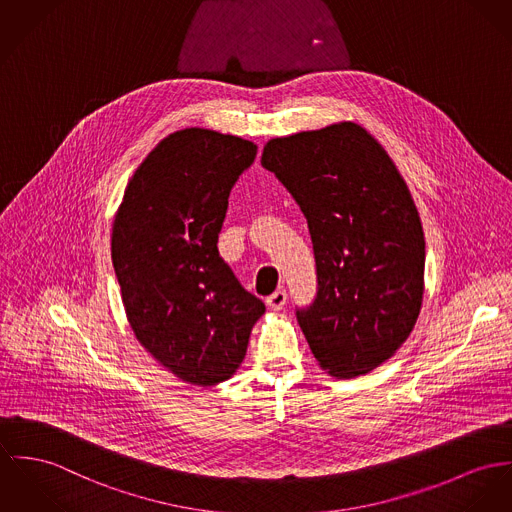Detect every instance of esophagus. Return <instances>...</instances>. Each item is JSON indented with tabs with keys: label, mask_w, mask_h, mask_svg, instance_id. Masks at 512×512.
Here are the masks:
<instances>
[{
	"label": "esophagus",
	"mask_w": 512,
	"mask_h": 512,
	"mask_svg": "<svg viewBox=\"0 0 512 512\" xmlns=\"http://www.w3.org/2000/svg\"><path fill=\"white\" fill-rule=\"evenodd\" d=\"M286 298H288L286 290L278 288L276 292H273V294L267 298V306H269V308H273V310H282V306L286 304Z\"/></svg>",
	"instance_id": "34e87169"
}]
</instances>
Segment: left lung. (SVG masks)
I'll return each instance as SVG.
<instances>
[{
    "instance_id": "obj_1",
    "label": "left lung",
    "mask_w": 512,
    "mask_h": 512,
    "mask_svg": "<svg viewBox=\"0 0 512 512\" xmlns=\"http://www.w3.org/2000/svg\"><path fill=\"white\" fill-rule=\"evenodd\" d=\"M261 165L298 202L317 292L296 317L319 366L356 378L386 362L423 302L425 236L392 158L354 122L267 142Z\"/></svg>"
}]
</instances>
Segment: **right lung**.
Masks as SVG:
<instances>
[{
    "instance_id": "add662e5",
    "label": "right lung",
    "mask_w": 512,
    "mask_h": 512,
    "mask_svg": "<svg viewBox=\"0 0 512 512\" xmlns=\"http://www.w3.org/2000/svg\"><path fill=\"white\" fill-rule=\"evenodd\" d=\"M257 146L185 128L134 171L113 222L111 257L142 347L183 382L214 386L241 364L265 304L218 253L228 198Z\"/></svg>"
}]
</instances>
